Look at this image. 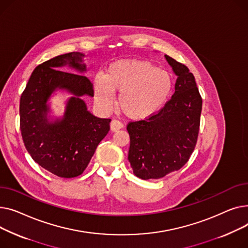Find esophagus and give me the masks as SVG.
Masks as SVG:
<instances>
[{
  "label": "esophagus",
  "instance_id": "1",
  "mask_svg": "<svg viewBox=\"0 0 248 248\" xmlns=\"http://www.w3.org/2000/svg\"><path fill=\"white\" fill-rule=\"evenodd\" d=\"M110 128H111V131L115 132V131H118L121 128H123V124L118 120H112L110 123Z\"/></svg>",
  "mask_w": 248,
  "mask_h": 248
}]
</instances>
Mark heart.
<instances>
[{"mask_svg":"<svg viewBox=\"0 0 248 248\" xmlns=\"http://www.w3.org/2000/svg\"><path fill=\"white\" fill-rule=\"evenodd\" d=\"M174 88L169 72L145 60H119L105 75L94 79L95 98L102 107L113 104V93H119V110L132 120L149 119L167 103Z\"/></svg>","mask_w":248,"mask_h":248,"instance_id":"obj_1","label":"heart"}]
</instances>
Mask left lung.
Listing matches in <instances>:
<instances>
[{
    "mask_svg": "<svg viewBox=\"0 0 248 248\" xmlns=\"http://www.w3.org/2000/svg\"><path fill=\"white\" fill-rule=\"evenodd\" d=\"M177 75L175 92L149 119L129 122L128 160L141 179H159L183 167L196 146L202 98L189 69L165 55Z\"/></svg>",
    "mask_w": 248,
    "mask_h": 248,
    "instance_id": "obj_1",
    "label": "left lung"
}]
</instances>
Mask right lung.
Here are the masks:
<instances>
[{
	"label": "right lung",
	"mask_w": 248,
	"mask_h": 248,
	"mask_svg": "<svg viewBox=\"0 0 248 248\" xmlns=\"http://www.w3.org/2000/svg\"><path fill=\"white\" fill-rule=\"evenodd\" d=\"M83 56L68 53L37 66L20 99V129L27 151L41 167L63 178L81 175L110 130L111 119L96 117L81 99L94 96L93 83L84 75L58 70L69 65L85 72ZM56 89L75 96L68 100L63 118L50 123L46 101Z\"/></svg>",
	"instance_id": "obj_1"
}]
</instances>
